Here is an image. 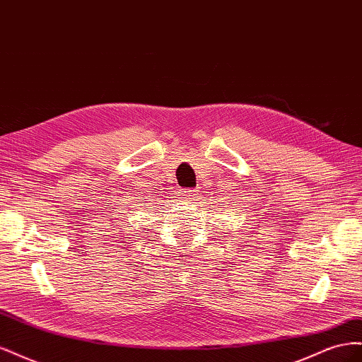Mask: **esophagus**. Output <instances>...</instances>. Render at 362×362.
<instances>
[{
  "mask_svg": "<svg viewBox=\"0 0 362 362\" xmlns=\"http://www.w3.org/2000/svg\"><path fill=\"white\" fill-rule=\"evenodd\" d=\"M181 196L184 201H193L198 196V190H184L181 192Z\"/></svg>",
  "mask_w": 362,
  "mask_h": 362,
  "instance_id": "obj_1",
  "label": "esophagus"
}]
</instances>
